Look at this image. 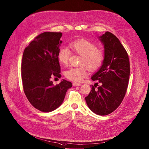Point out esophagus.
Instances as JSON below:
<instances>
[{
  "label": "esophagus",
  "instance_id": "1",
  "mask_svg": "<svg viewBox=\"0 0 149 149\" xmlns=\"http://www.w3.org/2000/svg\"><path fill=\"white\" fill-rule=\"evenodd\" d=\"M72 85H73V86H81V84H80V83H72Z\"/></svg>",
  "mask_w": 149,
  "mask_h": 149
}]
</instances>
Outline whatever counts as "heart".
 <instances>
[{
    "mask_svg": "<svg viewBox=\"0 0 149 149\" xmlns=\"http://www.w3.org/2000/svg\"><path fill=\"white\" fill-rule=\"evenodd\" d=\"M74 53L82 56L80 62L81 67L71 68L65 72L66 78L75 82H80L87 75L86 67L88 70L94 71L100 68L104 60V53L94 43L86 39H78L69 44ZM71 55L70 49L62 47L58 52V60L62 65H66Z\"/></svg>",
    "mask_w": 149,
    "mask_h": 149,
    "instance_id": "b5f03b06",
    "label": "heart"
}]
</instances>
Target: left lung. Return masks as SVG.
<instances>
[{
    "label": "left lung",
    "instance_id": "1",
    "mask_svg": "<svg viewBox=\"0 0 149 149\" xmlns=\"http://www.w3.org/2000/svg\"><path fill=\"white\" fill-rule=\"evenodd\" d=\"M99 39L104 45V60L91 78L93 81L97 80L101 86L97 89L92 86L85 100L92 111L106 116L116 110L123 100L130 78V65L126 49L114 35L106 32Z\"/></svg>",
    "mask_w": 149,
    "mask_h": 149
}]
</instances>
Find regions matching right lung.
<instances>
[{"label": "right lung", "mask_w": 149, "mask_h": 149, "mask_svg": "<svg viewBox=\"0 0 149 149\" xmlns=\"http://www.w3.org/2000/svg\"><path fill=\"white\" fill-rule=\"evenodd\" d=\"M61 32H45L39 35L24 49L22 78L28 101L37 110L51 112L62 104L72 83L65 80L54 86L51 78H60L58 52L62 41Z\"/></svg>", "instance_id": "add662e5"}]
</instances>
